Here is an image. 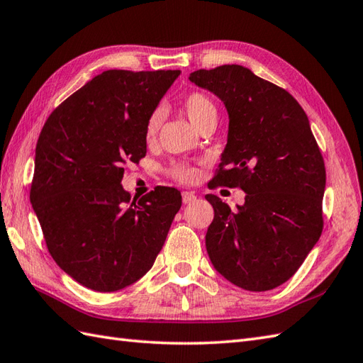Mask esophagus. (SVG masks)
Returning <instances> with one entry per match:
<instances>
[{"instance_id": "obj_1", "label": "esophagus", "mask_w": 363, "mask_h": 363, "mask_svg": "<svg viewBox=\"0 0 363 363\" xmlns=\"http://www.w3.org/2000/svg\"><path fill=\"white\" fill-rule=\"evenodd\" d=\"M194 199H196V194L193 191H182V202L184 203H191Z\"/></svg>"}]
</instances>
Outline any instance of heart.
<instances>
[{
    "mask_svg": "<svg viewBox=\"0 0 363 363\" xmlns=\"http://www.w3.org/2000/svg\"><path fill=\"white\" fill-rule=\"evenodd\" d=\"M179 106H181V110L185 113V116L190 119V123L196 128L201 127L203 123H207L208 119H216L218 116L216 106L213 104V101L207 95H203L201 91L189 93L187 96L182 98ZM161 124H162V111L157 108L152 111L150 116L147 119V124H145L147 141H152V139L156 136ZM169 173L179 182H191L194 179V176H196V172H194L193 167L184 162L173 164L170 167Z\"/></svg>",
    "mask_w": 363,
    "mask_h": 363,
    "instance_id": "b5f03b06",
    "label": "heart"
}]
</instances>
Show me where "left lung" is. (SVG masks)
Returning a JSON list of instances; mask_svg holds the SVG:
<instances>
[{"label":"left lung","instance_id":"obj_1","mask_svg":"<svg viewBox=\"0 0 363 363\" xmlns=\"http://www.w3.org/2000/svg\"><path fill=\"white\" fill-rule=\"evenodd\" d=\"M189 79L227 108V145L210 184L239 187L231 210L215 194L206 247L215 270L248 291L286 282L322 233L325 164L310 121L290 93L238 64L196 70ZM228 166V169H224Z\"/></svg>","mask_w":363,"mask_h":363}]
</instances>
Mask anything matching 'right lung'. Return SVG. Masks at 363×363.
<instances>
[{"label": "right lung", "mask_w": 363, "mask_h": 363, "mask_svg": "<svg viewBox=\"0 0 363 363\" xmlns=\"http://www.w3.org/2000/svg\"><path fill=\"white\" fill-rule=\"evenodd\" d=\"M179 70H106L45 121L35 150L30 202L61 270L99 293L150 270L181 193L156 187L139 201L121 185L124 164L147 153L145 124Z\"/></svg>", "instance_id": "obj_1"}]
</instances>
